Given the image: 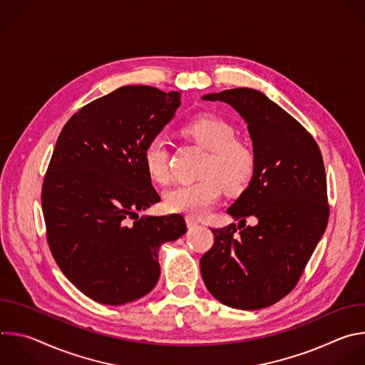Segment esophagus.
Returning a JSON list of instances; mask_svg holds the SVG:
<instances>
[{
	"label": "esophagus",
	"instance_id": "esophagus-1",
	"mask_svg": "<svg viewBox=\"0 0 365 365\" xmlns=\"http://www.w3.org/2000/svg\"><path fill=\"white\" fill-rule=\"evenodd\" d=\"M197 224H199V222H197L195 218H192V217H186V225H187V228H189V230L195 228Z\"/></svg>",
	"mask_w": 365,
	"mask_h": 365
}]
</instances>
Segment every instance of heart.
I'll return each instance as SVG.
<instances>
[{"instance_id": "obj_1", "label": "heart", "mask_w": 365, "mask_h": 365, "mask_svg": "<svg viewBox=\"0 0 365 365\" xmlns=\"http://www.w3.org/2000/svg\"><path fill=\"white\" fill-rule=\"evenodd\" d=\"M180 133L206 150L200 179L179 183L165 193V207L173 214L202 217L227 193L241 192L252 178L255 155L252 148L237 138L235 127L215 115H197L186 121ZM144 168L155 183L169 180V151L160 135L151 138L143 153Z\"/></svg>"}]
</instances>
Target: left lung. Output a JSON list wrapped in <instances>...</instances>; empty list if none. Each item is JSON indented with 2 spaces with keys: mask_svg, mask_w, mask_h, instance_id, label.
Returning <instances> with one entry per match:
<instances>
[{
  "mask_svg": "<svg viewBox=\"0 0 365 365\" xmlns=\"http://www.w3.org/2000/svg\"><path fill=\"white\" fill-rule=\"evenodd\" d=\"M247 123L255 155L250 185L228 207L238 228H211L215 241L200 273L221 303L263 309L289 294L324 235L329 205L321 150L306 128L263 92L250 88L207 93ZM247 216L257 224L241 230Z\"/></svg>",
  "mask_w": 365,
  "mask_h": 365,
  "instance_id": "1",
  "label": "left lung"
}]
</instances>
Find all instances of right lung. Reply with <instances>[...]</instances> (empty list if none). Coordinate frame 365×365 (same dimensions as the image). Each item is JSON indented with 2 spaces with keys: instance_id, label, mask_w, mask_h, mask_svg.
Masks as SVG:
<instances>
[{
  "instance_id": "obj_1",
  "label": "right lung",
  "mask_w": 365,
  "mask_h": 365,
  "mask_svg": "<svg viewBox=\"0 0 365 365\" xmlns=\"http://www.w3.org/2000/svg\"><path fill=\"white\" fill-rule=\"evenodd\" d=\"M179 106V92L123 86L73 114L58 138L41 189L47 242L68 280L98 303L151 292L160 245L186 232L180 215H137L160 200L144 148Z\"/></svg>"
}]
</instances>
